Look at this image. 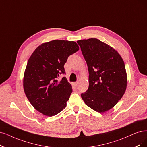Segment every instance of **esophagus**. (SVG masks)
Wrapping results in <instances>:
<instances>
[{"mask_svg":"<svg viewBox=\"0 0 147 147\" xmlns=\"http://www.w3.org/2000/svg\"><path fill=\"white\" fill-rule=\"evenodd\" d=\"M78 84H79V81H78V82H74L73 83V85L75 86H77L78 85Z\"/></svg>","mask_w":147,"mask_h":147,"instance_id":"1","label":"esophagus"}]
</instances>
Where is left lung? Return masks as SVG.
I'll return each instance as SVG.
<instances>
[{"instance_id": "8db88e82", "label": "left lung", "mask_w": 147, "mask_h": 147, "mask_svg": "<svg viewBox=\"0 0 147 147\" xmlns=\"http://www.w3.org/2000/svg\"><path fill=\"white\" fill-rule=\"evenodd\" d=\"M89 71V86L81 97L85 104L99 113L115 107L123 96L127 74L120 54L112 47L91 38L77 41Z\"/></svg>"}]
</instances>
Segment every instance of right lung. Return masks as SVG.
I'll list each match as a JSON object with an SVG mask.
<instances>
[{
    "label": "right lung",
    "instance_id": "add662e5",
    "mask_svg": "<svg viewBox=\"0 0 147 147\" xmlns=\"http://www.w3.org/2000/svg\"><path fill=\"white\" fill-rule=\"evenodd\" d=\"M79 50L74 41L54 40L38 46L28 59L23 86L27 99L36 110L53 116L67 106L73 90L65 77L64 65L68 56Z\"/></svg>",
    "mask_w": 147,
    "mask_h": 147
}]
</instances>
